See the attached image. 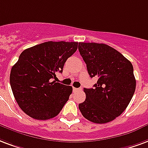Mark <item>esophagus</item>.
Returning a JSON list of instances; mask_svg holds the SVG:
<instances>
[{
    "label": "esophagus",
    "instance_id": "obj_1",
    "mask_svg": "<svg viewBox=\"0 0 148 148\" xmlns=\"http://www.w3.org/2000/svg\"><path fill=\"white\" fill-rule=\"evenodd\" d=\"M82 88H73V90H74V92H77V91H79L81 90Z\"/></svg>",
    "mask_w": 148,
    "mask_h": 148
}]
</instances>
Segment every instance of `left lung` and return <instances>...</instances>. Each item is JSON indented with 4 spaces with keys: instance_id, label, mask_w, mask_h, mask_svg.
Returning a JSON list of instances; mask_svg holds the SVG:
<instances>
[{
    "instance_id": "8db88e82",
    "label": "left lung",
    "mask_w": 148,
    "mask_h": 148,
    "mask_svg": "<svg viewBox=\"0 0 148 148\" xmlns=\"http://www.w3.org/2000/svg\"><path fill=\"white\" fill-rule=\"evenodd\" d=\"M78 50L89 76L99 77L93 88H84L86 99L78 105L80 111L94 123L113 121L126 109L135 92L132 63L105 44L80 42Z\"/></svg>"
}]
</instances>
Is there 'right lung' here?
<instances>
[{"label":"right lung","mask_w":148,"mask_h":148,"mask_svg":"<svg viewBox=\"0 0 148 148\" xmlns=\"http://www.w3.org/2000/svg\"><path fill=\"white\" fill-rule=\"evenodd\" d=\"M78 42L48 41L22 52L10 74V85L24 113L38 120L59 114L72 93V87L52 82L63 72L66 60L77 51Z\"/></svg>","instance_id":"right-lung-1"}]
</instances>
